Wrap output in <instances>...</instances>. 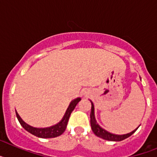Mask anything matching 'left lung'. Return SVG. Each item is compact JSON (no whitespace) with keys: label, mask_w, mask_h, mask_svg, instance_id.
Instances as JSON below:
<instances>
[{"label":"left lung","mask_w":157,"mask_h":157,"mask_svg":"<svg viewBox=\"0 0 157 157\" xmlns=\"http://www.w3.org/2000/svg\"><path fill=\"white\" fill-rule=\"evenodd\" d=\"M91 112H90V125L92 130L94 131V134L96 135L99 137V138H103L105 140H108V141H123V140L126 139L128 137L132 135L134 132H135L137 129L134 130L132 132L128 133V134H122V135H118V134H112V133L109 132L105 130V129H103L102 127H100L98 125V123H97L95 119V116H94V106L93 102L91 101Z\"/></svg>","instance_id":"8db88e82"}]
</instances>
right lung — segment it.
<instances>
[{
  "label": "right lung",
  "instance_id": "obj_1",
  "mask_svg": "<svg viewBox=\"0 0 157 157\" xmlns=\"http://www.w3.org/2000/svg\"><path fill=\"white\" fill-rule=\"evenodd\" d=\"M80 101H81V98H78L76 99H75L74 101H72L70 103V105H69L67 109L64 116L63 117L61 121L58 123L57 124H56V125L52 126L50 127H46V128H36V127H31V126L28 125L27 123H26L22 120L20 116H19V114H18V112L16 111V117H17L18 120H19V123L21 124L22 127L27 130V131H28L29 133L33 134V135L41 138H56V137L61 135L65 131L71 114V112H73V110L75 109L77 104Z\"/></svg>",
  "mask_w": 157,
  "mask_h": 157
}]
</instances>
